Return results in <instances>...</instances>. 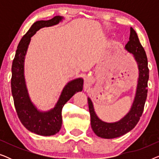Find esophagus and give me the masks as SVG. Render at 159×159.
I'll return each instance as SVG.
<instances>
[{
  "label": "esophagus",
  "mask_w": 159,
  "mask_h": 159,
  "mask_svg": "<svg viewBox=\"0 0 159 159\" xmlns=\"http://www.w3.org/2000/svg\"><path fill=\"white\" fill-rule=\"evenodd\" d=\"M91 84V78L90 77H86L85 80V84L87 86H90V84Z\"/></svg>",
  "instance_id": "esophagus-1"
}]
</instances>
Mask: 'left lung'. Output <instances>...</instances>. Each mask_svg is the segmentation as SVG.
I'll return each instance as SVG.
<instances>
[{
    "mask_svg": "<svg viewBox=\"0 0 159 159\" xmlns=\"http://www.w3.org/2000/svg\"><path fill=\"white\" fill-rule=\"evenodd\" d=\"M125 49L133 55L134 60L138 64L139 70L135 97L129 111L116 122H105L98 117L94 111L92 101L90 98H88L91 127L95 134L102 138L112 139L119 138L131 131L138 123L144 109L147 98L148 81L149 78L148 58L145 50L139 40L138 34L132 27H130L129 41L125 45Z\"/></svg>",
    "mask_w": 159,
    "mask_h": 159,
    "instance_id": "8db88e82",
    "label": "left lung"
}]
</instances>
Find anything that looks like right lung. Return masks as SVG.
Segmentation results:
<instances>
[{
	"mask_svg": "<svg viewBox=\"0 0 159 159\" xmlns=\"http://www.w3.org/2000/svg\"><path fill=\"white\" fill-rule=\"evenodd\" d=\"M64 17L56 16L50 20L38 21L22 37L17 47L12 63L11 92L15 108L21 124L39 135L51 136L59 132L62 125V108L64 104L83 88V79L78 78L69 82L63 89L55 107L48 111H40L32 103L25 84L24 64L31 38L36 32L45 27L58 25Z\"/></svg>",
	"mask_w": 159,
	"mask_h": 159,
	"instance_id": "obj_1",
	"label": "right lung"
}]
</instances>
